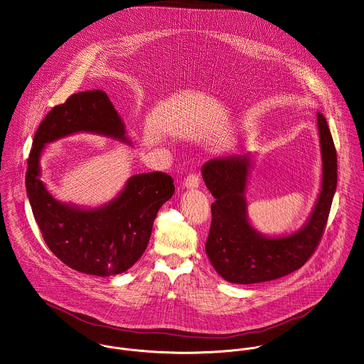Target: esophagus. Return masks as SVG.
Wrapping results in <instances>:
<instances>
[{
    "label": "esophagus",
    "instance_id": "1",
    "mask_svg": "<svg viewBox=\"0 0 364 364\" xmlns=\"http://www.w3.org/2000/svg\"><path fill=\"white\" fill-rule=\"evenodd\" d=\"M200 183V178H199V174L196 171H191L186 178H184V186L187 188H196Z\"/></svg>",
    "mask_w": 364,
    "mask_h": 364
}]
</instances>
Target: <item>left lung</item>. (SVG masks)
<instances>
[{
	"label": "left lung",
	"instance_id": "1",
	"mask_svg": "<svg viewBox=\"0 0 364 364\" xmlns=\"http://www.w3.org/2000/svg\"><path fill=\"white\" fill-rule=\"evenodd\" d=\"M323 155V184L306 225L288 237L259 235L247 219L244 198L250 158L230 156L206 162L202 177L215 196L206 253L224 280L255 284L276 280L302 267L324 234L336 188V151L326 117L317 113Z\"/></svg>",
	"mask_w": 364,
	"mask_h": 364
}]
</instances>
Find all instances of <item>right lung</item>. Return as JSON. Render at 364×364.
<instances>
[{"label":"right lung","instance_id":"add662e5","mask_svg":"<svg viewBox=\"0 0 364 364\" xmlns=\"http://www.w3.org/2000/svg\"><path fill=\"white\" fill-rule=\"evenodd\" d=\"M88 132L126 140L124 126L102 90L72 94L40 123L30 149L26 190L47 247L73 270L114 276L130 269L149 242L161 206L174 194L171 176L162 171L133 176L108 206L83 210L62 205L40 180V154L47 142Z\"/></svg>","mask_w":364,"mask_h":364}]
</instances>
